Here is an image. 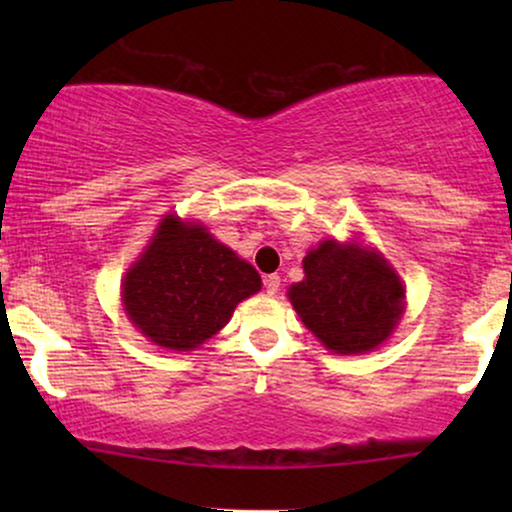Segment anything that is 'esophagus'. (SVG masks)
I'll list each match as a JSON object with an SVG mask.
<instances>
[{
    "label": "esophagus",
    "mask_w": 512,
    "mask_h": 512,
    "mask_svg": "<svg viewBox=\"0 0 512 512\" xmlns=\"http://www.w3.org/2000/svg\"><path fill=\"white\" fill-rule=\"evenodd\" d=\"M279 282H282V279H279V275H268V277H265V291H268V296H275V293L279 291Z\"/></svg>",
    "instance_id": "obj_1"
}]
</instances>
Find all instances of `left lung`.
Here are the masks:
<instances>
[{"label":"left lung","instance_id":"8db88e82","mask_svg":"<svg viewBox=\"0 0 512 512\" xmlns=\"http://www.w3.org/2000/svg\"><path fill=\"white\" fill-rule=\"evenodd\" d=\"M303 268L289 298L331 352H370L389 338L403 312V284L384 258L328 240L305 256Z\"/></svg>","mask_w":512,"mask_h":512}]
</instances>
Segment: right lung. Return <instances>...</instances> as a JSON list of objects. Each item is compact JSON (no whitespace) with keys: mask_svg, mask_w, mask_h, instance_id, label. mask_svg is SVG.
Returning a JSON list of instances; mask_svg holds the SVG:
<instances>
[{"mask_svg":"<svg viewBox=\"0 0 512 512\" xmlns=\"http://www.w3.org/2000/svg\"><path fill=\"white\" fill-rule=\"evenodd\" d=\"M256 291L261 277L247 261L202 226L167 216L125 277L123 305L151 342L186 352L219 333Z\"/></svg>","mask_w":512,"mask_h":512,"instance_id":"right-lung-1","label":"right lung"}]
</instances>
